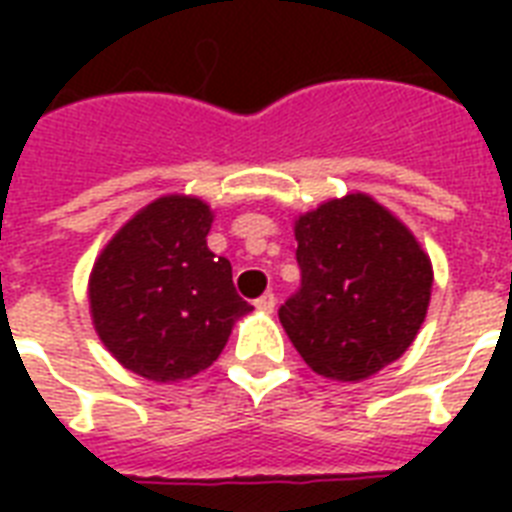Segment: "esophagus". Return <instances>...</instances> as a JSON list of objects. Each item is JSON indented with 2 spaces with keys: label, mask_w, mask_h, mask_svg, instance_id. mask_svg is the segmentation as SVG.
I'll list each match as a JSON object with an SVG mask.
<instances>
[{
  "label": "esophagus",
  "mask_w": 512,
  "mask_h": 512,
  "mask_svg": "<svg viewBox=\"0 0 512 512\" xmlns=\"http://www.w3.org/2000/svg\"><path fill=\"white\" fill-rule=\"evenodd\" d=\"M260 241H263V239H260ZM257 305H263V308H273V303H268L265 297H260V300H257Z\"/></svg>",
  "instance_id": "esophagus-1"
}]
</instances>
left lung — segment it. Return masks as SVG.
I'll list each match as a JSON object with an SVG mask.
<instances>
[{
    "instance_id": "obj_1",
    "label": "left lung",
    "mask_w": 512,
    "mask_h": 512,
    "mask_svg": "<svg viewBox=\"0 0 512 512\" xmlns=\"http://www.w3.org/2000/svg\"><path fill=\"white\" fill-rule=\"evenodd\" d=\"M215 212L170 193L114 233L90 273V316L100 342L130 372L191 380L223 353L252 305L233 287L231 263L207 247Z\"/></svg>"
}]
</instances>
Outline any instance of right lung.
<instances>
[{"label":"right lung","instance_id":"add662e5","mask_svg":"<svg viewBox=\"0 0 512 512\" xmlns=\"http://www.w3.org/2000/svg\"><path fill=\"white\" fill-rule=\"evenodd\" d=\"M295 239L303 279L279 321L305 364L358 382L404 356L433 289L412 231L374 201L345 196L297 217Z\"/></svg>","mask_w":512,"mask_h":512}]
</instances>
